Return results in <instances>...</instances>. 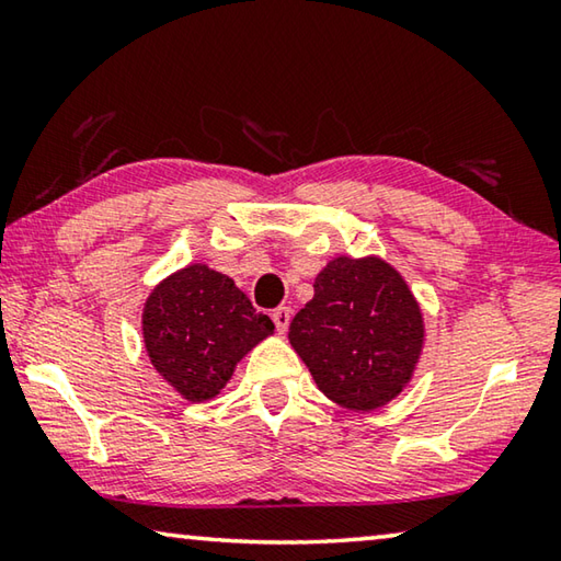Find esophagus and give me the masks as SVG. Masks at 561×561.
Wrapping results in <instances>:
<instances>
[{
  "mask_svg": "<svg viewBox=\"0 0 561 561\" xmlns=\"http://www.w3.org/2000/svg\"><path fill=\"white\" fill-rule=\"evenodd\" d=\"M272 321L274 327H277L279 334H284V331L289 329V321H291V309L289 307H277L272 311Z\"/></svg>",
  "mask_w": 561,
  "mask_h": 561,
  "instance_id": "obj_1",
  "label": "esophagus"
}]
</instances>
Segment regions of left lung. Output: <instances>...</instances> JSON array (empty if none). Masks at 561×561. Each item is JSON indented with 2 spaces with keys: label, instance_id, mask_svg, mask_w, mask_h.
I'll return each mask as SVG.
<instances>
[{
  "label": "left lung",
  "instance_id": "1",
  "mask_svg": "<svg viewBox=\"0 0 561 561\" xmlns=\"http://www.w3.org/2000/svg\"><path fill=\"white\" fill-rule=\"evenodd\" d=\"M423 336L413 291L381 257L331 260L289 324V344L319 391L348 411L393 401L413 378Z\"/></svg>",
  "mask_w": 561,
  "mask_h": 561
}]
</instances>
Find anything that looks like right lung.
Masks as SVG:
<instances>
[{"label": "right lung", "instance_id": "right-lung-1", "mask_svg": "<svg viewBox=\"0 0 561 561\" xmlns=\"http://www.w3.org/2000/svg\"><path fill=\"white\" fill-rule=\"evenodd\" d=\"M267 314L207 264H187L150 291L144 341L156 371L190 403L222 391L244 354L272 336Z\"/></svg>", "mask_w": 561, "mask_h": 561}]
</instances>
